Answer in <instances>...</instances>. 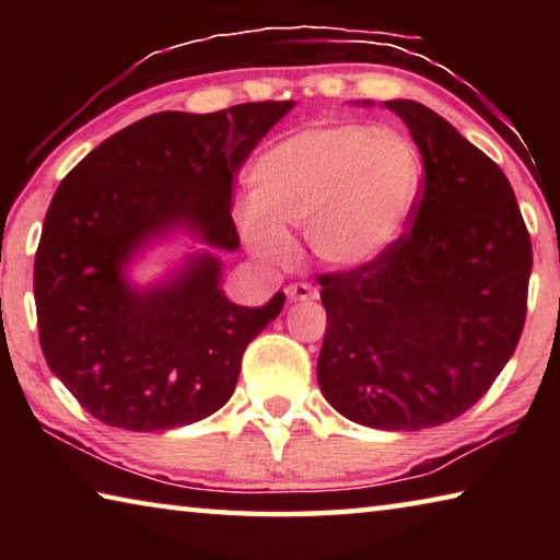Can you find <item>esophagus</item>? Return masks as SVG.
<instances>
[{"mask_svg": "<svg viewBox=\"0 0 560 560\" xmlns=\"http://www.w3.org/2000/svg\"><path fill=\"white\" fill-rule=\"evenodd\" d=\"M287 296H289V301H311L318 296V291L306 281H296L287 287Z\"/></svg>", "mask_w": 560, "mask_h": 560, "instance_id": "34e87169", "label": "esophagus"}]
</instances>
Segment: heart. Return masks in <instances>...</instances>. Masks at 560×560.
Returning a JSON list of instances; mask_svg holds the SVG:
<instances>
[{"instance_id": "b5f03b06", "label": "heart", "mask_w": 560, "mask_h": 560, "mask_svg": "<svg viewBox=\"0 0 560 560\" xmlns=\"http://www.w3.org/2000/svg\"><path fill=\"white\" fill-rule=\"evenodd\" d=\"M420 185V150L405 132L363 122L306 128L257 160L240 230L264 261H287V232L303 230L318 261L358 269L400 240Z\"/></svg>"}]
</instances>
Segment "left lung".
Instances as JSON below:
<instances>
[{"instance_id":"1","label":"left lung","mask_w":560,"mask_h":560,"mask_svg":"<svg viewBox=\"0 0 560 560\" xmlns=\"http://www.w3.org/2000/svg\"><path fill=\"white\" fill-rule=\"evenodd\" d=\"M410 128L424 175L390 249L320 273L328 328L318 385L365 428H438L485 395L526 320L530 236L506 175L447 120L387 101Z\"/></svg>"}]
</instances>
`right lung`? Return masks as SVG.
<instances>
[{
	"instance_id": "right-lung-1",
	"label": "right lung",
	"mask_w": 560,
	"mask_h": 560,
	"mask_svg": "<svg viewBox=\"0 0 560 560\" xmlns=\"http://www.w3.org/2000/svg\"><path fill=\"white\" fill-rule=\"evenodd\" d=\"M291 108L155 113L103 140L56 189L34 259L39 343L96 420L158 432L205 420L232 397L244 348L281 314L283 291L267 306H236L207 254L165 287L136 291L122 264L177 224L236 249L234 175Z\"/></svg>"
}]
</instances>
